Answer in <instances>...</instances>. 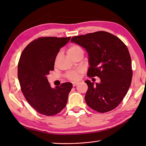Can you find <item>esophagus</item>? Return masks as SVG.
Instances as JSON below:
<instances>
[{
	"mask_svg": "<svg viewBox=\"0 0 146 146\" xmlns=\"http://www.w3.org/2000/svg\"><path fill=\"white\" fill-rule=\"evenodd\" d=\"M78 84H79V83H78V82H73V86L74 87V86H76V85H78Z\"/></svg>",
	"mask_w": 146,
	"mask_h": 146,
	"instance_id": "34e87169",
	"label": "esophagus"
}]
</instances>
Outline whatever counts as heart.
I'll return each mask as SVG.
<instances>
[{
    "instance_id": "1",
    "label": "heart",
    "mask_w": 146,
    "mask_h": 146,
    "mask_svg": "<svg viewBox=\"0 0 146 146\" xmlns=\"http://www.w3.org/2000/svg\"><path fill=\"white\" fill-rule=\"evenodd\" d=\"M80 52H83V50L82 48H81V46L76 45H72L68 48V55L72 57L76 56ZM80 73H81L80 70L70 71V72H68L66 73V78L69 80L75 81L78 78Z\"/></svg>"
}]
</instances>
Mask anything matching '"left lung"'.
<instances>
[{"label":"left lung","mask_w":146,"mask_h":146,"mask_svg":"<svg viewBox=\"0 0 146 146\" xmlns=\"http://www.w3.org/2000/svg\"><path fill=\"white\" fill-rule=\"evenodd\" d=\"M71 42L84 47L89 56L87 76L99 77L100 83L87 80L88 89L84 97L88 106L99 113L116 108L131 86L133 71L126 45L109 32L99 31L73 36Z\"/></svg>","instance_id":"8db88e82"}]
</instances>
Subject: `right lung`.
Instances as JSON below:
<instances>
[{"label":"right lung","mask_w":146,"mask_h":146,"mask_svg":"<svg viewBox=\"0 0 146 146\" xmlns=\"http://www.w3.org/2000/svg\"><path fill=\"white\" fill-rule=\"evenodd\" d=\"M69 37H39L27 45L18 63V78L26 100L38 113L54 116L66 106L72 88L71 83H62L52 88L46 75L54 70L55 61L60 48Z\"/></svg>","instance_id":"obj_1"}]
</instances>
